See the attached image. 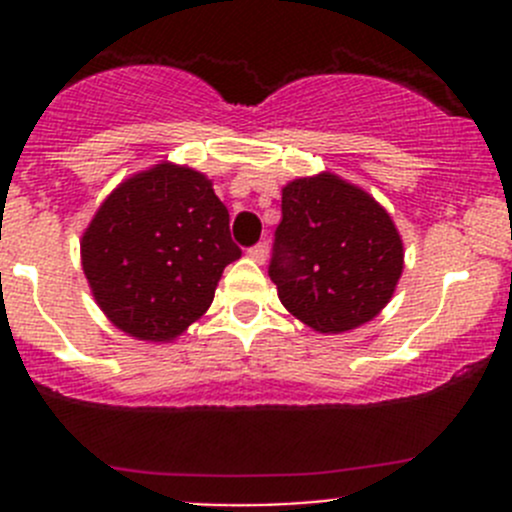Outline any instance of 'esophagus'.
I'll use <instances>...</instances> for the list:
<instances>
[{
	"label": "esophagus",
	"mask_w": 512,
	"mask_h": 512,
	"mask_svg": "<svg viewBox=\"0 0 512 512\" xmlns=\"http://www.w3.org/2000/svg\"><path fill=\"white\" fill-rule=\"evenodd\" d=\"M247 255H250L252 260L257 262V265H265V260H267V245H265V242H260V245L250 247V250H247Z\"/></svg>",
	"instance_id": "34e87169"
}]
</instances>
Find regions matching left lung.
<instances>
[{
	"label": "left lung",
	"mask_w": 512,
	"mask_h": 512,
	"mask_svg": "<svg viewBox=\"0 0 512 512\" xmlns=\"http://www.w3.org/2000/svg\"><path fill=\"white\" fill-rule=\"evenodd\" d=\"M401 272L399 230L359 185L324 170L282 188L270 277L299 322L319 334L361 327L391 302Z\"/></svg>",
	"instance_id": "1"
}]
</instances>
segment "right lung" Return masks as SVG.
I'll use <instances>...</instances> for the list:
<instances>
[{"label":"right lung","mask_w":512,"mask_h":512,"mask_svg":"<svg viewBox=\"0 0 512 512\" xmlns=\"http://www.w3.org/2000/svg\"><path fill=\"white\" fill-rule=\"evenodd\" d=\"M240 255L213 180L170 160L118 183L81 237L96 304L141 342H173L198 322Z\"/></svg>","instance_id":"right-lung-1"}]
</instances>
